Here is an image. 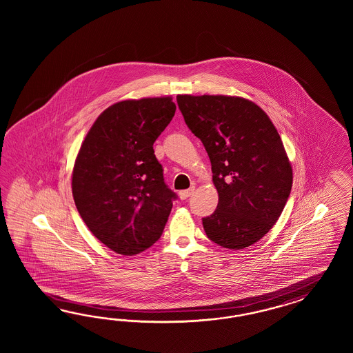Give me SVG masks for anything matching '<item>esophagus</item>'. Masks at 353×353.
Here are the masks:
<instances>
[{
	"mask_svg": "<svg viewBox=\"0 0 353 353\" xmlns=\"http://www.w3.org/2000/svg\"><path fill=\"white\" fill-rule=\"evenodd\" d=\"M192 192H194V188H190L188 190H182V192H180V198H181L182 201H185V199H188L192 195Z\"/></svg>",
	"mask_w": 353,
	"mask_h": 353,
	"instance_id": "34e87169",
	"label": "esophagus"
}]
</instances>
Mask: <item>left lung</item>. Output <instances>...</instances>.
Listing matches in <instances>:
<instances>
[{
    "label": "left lung",
    "mask_w": 353,
    "mask_h": 353,
    "mask_svg": "<svg viewBox=\"0 0 353 353\" xmlns=\"http://www.w3.org/2000/svg\"><path fill=\"white\" fill-rule=\"evenodd\" d=\"M186 125L202 141L212 165L219 204L203 217L219 246L242 250L277 223L292 186V170L277 129L241 97L177 96Z\"/></svg>",
    "instance_id": "obj_1"
}]
</instances>
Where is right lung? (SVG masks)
<instances>
[{"mask_svg":"<svg viewBox=\"0 0 353 353\" xmlns=\"http://www.w3.org/2000/svg\"><path fill=\"white\" fill-rule=\"evenodd\" d=\"M174 111L171 97L118 102L98 117L77 154L76 208L93 235L120 255L152 246L177 199L152 148Z\"/></svg>","mask_w":353,"mask_h":353,"instance_id":"1","label":"right lung"}]
</instances>
